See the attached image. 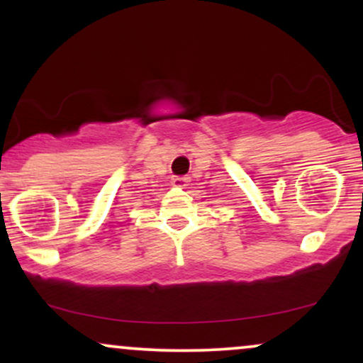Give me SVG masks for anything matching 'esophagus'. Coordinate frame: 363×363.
Returning <instances> with one entry per match:
<instances>
[{
    "mask_svg": "<svg viewBox=\"0 0 363 363\" xmlns=\"http://www.w3.org/2000/svg\"><path fill=\"white\" fill-rule=\"evenodd\" d=\"M172 184L176 187H184L187 184V179L182 176H174L172 177Z\"/></svg>",
    "mask_w": 363,
    "mask_h": 363,
    "instance_id": "esophagus-1",
    "label": "esophagus"
}]
</instances>
